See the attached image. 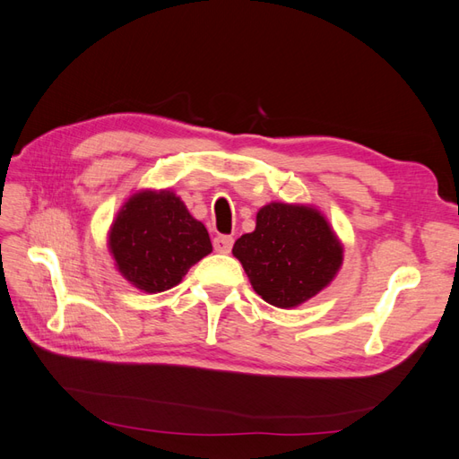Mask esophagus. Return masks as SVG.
I'll use <instances>...</instances> for the list:
<instances>
[{"instance_id": "esophagus-1", "label": "esophagus", "mask_w": 459, "mask_h": 459, "mask_svg": "<svg viewBox=\"0 0 459 459\" xmlns=\"http://www.w3.org/2000/svg\"><path fill=\"white\" fill-rule=\"evenodd\" d=\"M231 247H233L231 235H218V238H214V251L216 253H230Z\"/></svg>"}]
</instances>
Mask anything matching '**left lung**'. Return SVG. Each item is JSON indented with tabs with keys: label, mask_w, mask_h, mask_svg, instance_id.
<instances>
[{
	"label": "left lung",
	"mask_w": 459,
	"mask_h": 459,
	"mask_svg": "<svg viewBox=\"0 0 459 459\" xmlns=\"http://www.w3.org/2000/svg\"><path fill=\"white\" fill-rule=\"evenodd\" d=\"M256 293L277 308H295L316 297L337 275L342 245L314 206L270 203L256 228L233 245Z\"/></svg>",
	"instance_id": "left-lung-1"
}]
</instances>
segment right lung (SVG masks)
Returning a JSON list of instances; mask_svg holds the SVG:
<instances>
[{"mask_svg": "<svg viewBox=\"0 0 459 459\" xmlns=\"http://www.w3.org/2000/svg\"><path fill=\"white\" fill-rule=\"evenodd\" d=\"M108 251L134 287L160 293L211 255L212 243L176 193L145 189L120 208L108 231Z\"/></svg>", "mask_w": 459, "mask_h": 459, "instance_id": "1", "label": "right lung"}]
</instances>
